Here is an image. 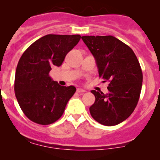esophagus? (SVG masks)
Masks as SVG:
<instances>
[{
  "label": "esophagus",
  "mask_w": 160,
  "mask_h": 160,
  "mask_svg": "<svg viewBox=\"0 0 160 160\" xmlns=\"http://www.w3.org/2000/svg\"><path fill=\"white\" fill-rule=\"evenodd\" d=\"M77 92H78V93H84V92H86V90L82 89V88H77Z\"/></svg>",
  "instance_id": "1"
}]
</instances>
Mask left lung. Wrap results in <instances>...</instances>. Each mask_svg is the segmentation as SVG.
<instances>
[{
    "mask_svg": "<svg viewBox=\"0 0 160 160\" xmlns=\"http://www.w3.org/2000/svg\"><path fill=\"white\" fill-rule=\"evenodd\" d=\"M82 39L95 58L99 77L109 82L107 94L91 90L95 102L90 114L101 125H118L138 104L142 85L139 62L129 46L112 35H86Z\"/></svg>",
    "mask_w": 160,
    "mask_h": 160,
    "instance_id": "obj_1",
    "label": "left lung"
}]
</instances>
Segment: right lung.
Returning a JSON list of instances; mask_svg holds the SVG:
<instances>
[{
    "mask_svg": "<svg viewBox=\"0 0 160 160\" xmlns=\"http://www.w3.org/2000/svg\"><path fill=\"white\" fill-rule=\"evenodd\" d=\"M80 35H46L28 48L18 63L14 92L28 119L50 125L63 114L76 92L73 86H60L50 77L53 66L60 67L67 53L79 42Z\"/></svg>",
    "mask_w": 160,
    "mask_h": 160,
    "instance_id": "1",
    "label": "right lung"
}]
</instances>
